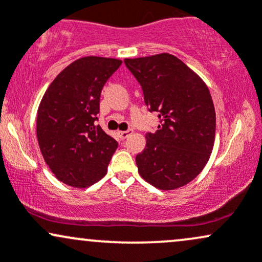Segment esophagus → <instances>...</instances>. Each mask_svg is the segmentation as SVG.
Wrapping results in <instances>:
<instances>
[{
	"instance_id": "34e87169",
	"label": "esophagus",
	"mask_w": 262,
	"mask_h": 262,
	"mask_svg": "<svg viewBox=\"0 0 262 262\" xmlns=\"http://www.w3.org/2000/svg\"><path fill=\"white\" fill-rule=\"evenodd\" d=\"M132 133H133V130H132V129H128V130L118 132V135H119V138H121V139H125V138H128Z\"/></svg>"
}]
</instances>
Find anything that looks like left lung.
Returning <instances> with one entry per match:
<instances>
[{
  "instance_id": "8db88e82",
  "label": "left lung",
  "mask_w": 262,
  "mask_h": 262,
  "mask_svg": "<svg viewBox=\"0 0 262 262\" xmlns=\"http://www.w3.org/2000/svg\"><path fill=\"white\" fill-rule=\"evenodd\" d=\"M124 64L140 83L149 111L160 119L135 158L138 171L159 189L182 187L200 175L214 144L215 111L208 87L167 53L125 59Z\"/></svg>"
}]
</instances>
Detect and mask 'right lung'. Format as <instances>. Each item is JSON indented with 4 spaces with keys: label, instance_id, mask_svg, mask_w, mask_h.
Segmentation results:
<instances>
[{
    "label": "right lung",
    "instance_id": "obj_1",
    "mask_svg": "<svg viewBox=\"0 0 262 262\" xmlns=\"http://www.w3.org/2000/svg\"><path fill=\"white\" fill-rule=\"evenodd\" d=\"M121 60L85 56L71 62L45 91L37 138L45 162L59 181L85 188L106 175L118 143L96 125L104 83Z\"/></svg>",
    "mask_w": 262,
    "mask_h": 262
}]
</instances>
